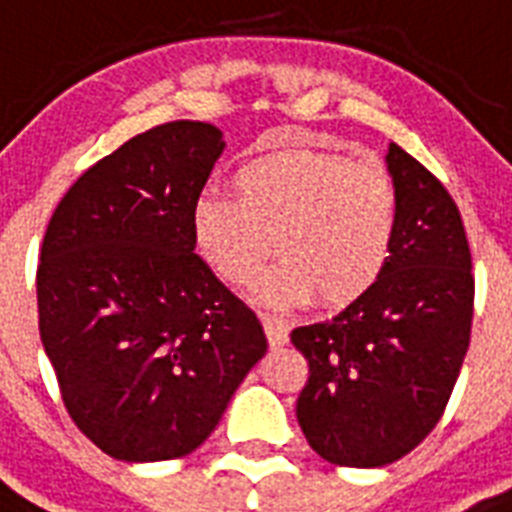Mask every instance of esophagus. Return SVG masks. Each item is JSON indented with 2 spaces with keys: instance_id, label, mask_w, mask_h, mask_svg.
Returning a JSON list of instances; mask_svg holds the SVG:
<instances>
[{
  "instance_id": "34e87169",
  "label": "esophagus",
  "mask_w": 512,
  "mask_h": 512,
  "mask_svg": "<svg viewBox=\"0 0 512 512\" xmlns=\"http://www.w3.org/2000/svg\"><path fill=\"white\" fill-rule=\"evenodd\" d=\"M263 328H265V336H268L270 346H283V343L289 341V330H286V325H283L278 317L263 315Z\"/></svg>"
}]
</instances>
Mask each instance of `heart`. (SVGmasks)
<instances>
[{
  "label": "heart",
  "instance_id": "b5f03b06",
  "mask_svg": "<svg viewBox=\"0 0 512 512\" xmlns=\"http://www.w3.org/2000/svg\"><path fill=\"white\" fill-rule=\"evenodd\" d=\"M234 195L203 192L192 239L231 286H249L276 247L260 296L346 307L382 278L398 236V192L380 166L312 148H276L234 171Z\"/></svg>",
  "mask_w": 512,
  "mask_h": 512
}]
</instances>
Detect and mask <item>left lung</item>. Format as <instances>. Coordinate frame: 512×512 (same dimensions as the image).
I'll list each match as a JSON object with an SVG mask.
<instances>
[{"label":"left lung","instance_id":"obj_1","mask_svg":"<svg viewBox=\"0 0 512 512\" xmlns=\"http://www.w3.org/2000/svg\"><path fill=\"white\" fill-rule=\"evenodd\" d=\"M398 236L380 281L333 320L291 330L309 364L296 419L320 458L388 466L440 422L474 320L471 249L458 205L390 143Z\"/></svg>","mask_w":512,"mask_h":512}]
</instances>
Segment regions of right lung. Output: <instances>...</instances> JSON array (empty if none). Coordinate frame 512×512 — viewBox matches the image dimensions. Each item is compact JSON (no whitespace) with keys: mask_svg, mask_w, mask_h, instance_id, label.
I'll use <instances>...</instances> for the list:
<instances>
[{"mask_svg":"<svg viewBox=\"0 0 512 512\" xmlns=\"http://www.w3.org/2000/svg\"><path fill=\"white\" fill-rule=\"evenodd\" d=\"M221 150L213 124H158L93 163L46 226L41 343L70 419L117 461L200 448L268 351L195 252L192 205Z\"/></svg>","mask_w":512,"mask_h":512,"instance_id":"add662e5","label":"right lung"}]
</instances>
